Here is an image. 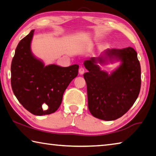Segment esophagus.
<instances>
[{"label": "esophagus", "mask_w": 156, "mask_h": 156, "mask_svg": "<svg viewBox=\"0 0 156 156\" xmlns=\"http://www.w3.org/2000/svg\"><path fill=\"white\" fill-rule=\"evenodd\" d=\"M84 67H80V68H79V70H78V72H79V73H80V74H83V73H84Z\"/></svg>", "instance_id": "34e87169"}]
</instances>
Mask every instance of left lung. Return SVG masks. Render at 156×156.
<instances>
[{
    "label": "left lung",
    "instance_id": "left-lung-1",
    "mask_svg": "<svg viewBox=\"0 0 156 156\" xmlns=\"http://www.w3.org/2000/svg\"><path fill=\"white\" fill-rule=\"evenodd\" d=\"M105 57L85 60L84 73L87 83L88 108L92 115L104 120H114L125 114L133 106L140 91L141 68L137 52L131 47L108 49ZM122 62L111 75L100 69L98 62H106V56Z\"/></svg>",
    "mask_w": 156,
    "mask_h": 156
}]
</instances>
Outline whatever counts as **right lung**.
<instances>
[{
    "mask_svg": "<svg viewBox=\"0 0 156 156\" xmlns=\"http://www.w3.org/2000/svg\"><path fill=\"white\" fill-rule=\"evenodd\" d=\"M34 30L21 40L11 65V84L20 103L36 115L51 114L60 106L63 94L78 76L79 66H44L31 51Z\"/></svg>",
    "mask_w": 156,
    "mask_h": 156,
    "instance_id": "add662e5",
    "label": "right lung"
}]
</instances>
